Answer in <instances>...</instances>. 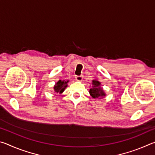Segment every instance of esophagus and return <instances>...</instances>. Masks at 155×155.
Returning <instances> with one entry per match:
<instances>
[{
	"label": "esophagus",
	"instance_id": "34e87169",
	"mask_svg": "<svg viewBox=\"0 0 155 155\" xmlns=\"http://www.w3.org/2000/svg\"><path fill=\"white\" fill-rule=\"evenodd\" d=\"M75 78H76V80H77V81H81L83 78V76H77Z\"/></svg>",
	"mask_w": 155,
	"mask_h": 155
}]
</instances>
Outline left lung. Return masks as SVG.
<instances>
[{
  "mask_svg": "<svg viewBox=\"0 0 155 155\" xmlns=\"http://www.w3.org/2000/svg\"><path fill=\"white\" fill-rule=\"evenodd\" d=\"M92 85H94L93 87L90 90V95L92 96L94 98H98L101 96H104L105 94L104 93L103 90L99 87L101 85V83L96 80L92 81Z\"/></svg>",
  "mask_w": 155,
  "mask_h": 155,
  "instance_id": "1",
  "label": "left lung"
}]
</instances>
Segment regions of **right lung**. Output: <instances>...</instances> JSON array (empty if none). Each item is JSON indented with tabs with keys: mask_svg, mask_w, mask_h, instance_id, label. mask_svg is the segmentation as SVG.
<instances>
[{
	"mask_svg": "<svg viewBox=\"0 0 155 155\" xmlns=\"http://www.w3.org/2000/svg\"><path fill=\"white\" fill-rule=\"evenodd\" d=\"M68 82V81H61L59 80L58 82H57L56 83V85H54V91L57 93H62L63 91H64L65 90V87H67V83Z\"/></svg>",
	"mask_w": 155,
	"mask_h": 155,
	"instance_id": "1",
	"label": "right lung"
}]
</instances>
